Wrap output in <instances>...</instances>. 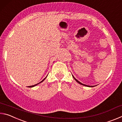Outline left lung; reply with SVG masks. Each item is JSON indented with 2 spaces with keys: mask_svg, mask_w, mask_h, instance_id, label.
<instances>
[{
  "mask_svg": "<svg viewBox=\"0 0 122 122\" xmlns=\"http://www.w3.org/2000/svg\"><path fill=\"white\" fill-rule=\"evenodd\" d=\"M73 78H74V79H75V81H76V82H78V83H79V84H82V85H83V86H89V87H92V86H88V85H86V84H82V83H81V82H79V81H78V80H76V78H75V77H74L73 76Z\"/></svg>",
  "mask_w": 122,
  "mask_h": 122,
  "instance_id": "1",
  "label": "left lung"
}]
</instances>
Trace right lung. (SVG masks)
<instances>
[{
  "instance_id": "obj_1",
  "label": "right lung",
  "mask_w": 122,
  "mask_h": 122,
  "mask_svg": "<svg viewBox=\"0 0 122 122\" xmlns=\"http://www.w3.org/2000/svg\"><path fill=\"white\" fill-rule=\"evenodd\" d=\"M46 78V77H45V78H44V79L42 80V81H41L40 82H39V83H38V84H35V85H33V86H28V87H33V86H36V85H37V84H39V83H41V82H43V81H44V80H45V78Z\"/></svg>"
}]
</instances>
